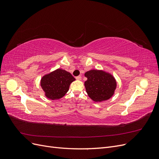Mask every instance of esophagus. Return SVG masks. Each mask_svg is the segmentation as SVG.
I'll return each instance as SVG.
<instances>
[{
  "instance_id": "34e87169",
  "label": "esophagus",
  "mask_w": 159,
  "mask_h": 159,
  "mask_svg": "<svg viewBox=\"0 0 159 159\" xmlns=\"http://www.w3.org/2000/svg\"><path fill=\"white\" fill-rule=\"evenodd\" d=\"M76 80H81V75H79V76H78V77H76Z\"/></svg>"
}]
</instances>
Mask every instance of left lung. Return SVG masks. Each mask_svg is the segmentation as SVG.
Masks as SVG:
<instances>
[{
  "instance_id": "8db88e82",
  "label": "left lung",
  "mask_w": 159,
  "mask_h": 159,
  "mask_svg": "<svg viewBox=\"0 0 159 159\" xmlns=\"http://www.w3.org/2000/svg\"><path fill=\"white\" fill-rule=\"evenodd\" d=\"M88 78L84 85L88 95L95 102H102L110 99L117 88V81L108 71L102 70H91L86 71Z\"/></svg>"
}]
</instances>
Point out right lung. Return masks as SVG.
<instances>
[{"label":"right lung","instance_id":"obj_1","mask_svg":"<svg viewBox=\"0 0 159 159\" xmlns=\"http://www.w3.org/2000/svg\"><path fill=\"white\" fill-rule=\"evenodd\" d=\"M75 80L70 72L58 68L43 75L40 86L48 99L57 100L67 93L70 84Z\"/></svg>","mask_w":159,"mask_h":159}]
</instances>
